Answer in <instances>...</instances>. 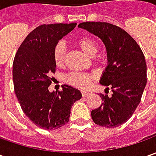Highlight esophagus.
Returning <instances> with one entry per match:
<instances>
[{
	"label": "esophagus",
	"mask_w": 156,
	"mask_h": 156,
	"mask_svg": "<svg viewBox=\"0 0 156 156\" xmlns=\"http://www.w3.org/2000/svg\"><path fill=\"white\" fill-rule=\"evenodd\" d=\"M87 94H89V93L87 92V91H81V95H82L83 97H86Z\"/></svg>",
	"instance_id": "esophagus-1"
}]
</instances>
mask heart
<instances>
[{"instance_id": "b5f03b06", "label": "heart", "mask_w": 156, "mask_h": 156, "mask_svg": "<svg viewBox=\"0 0 156 156\" xmlns=\"http://www.w3.org/2000/svg\"><path fill=\"white\" fill-rule=\"evenodd\" d=\"M76 45L84 52L87 55L94 56L98 51V43L90 37H81L76 40ZM53 60L55 64L61 67L64 64L66 57V48L62 41L57 42L54 46L53 52ZM94 79V75L92 74L81 73V72H71L64 77V81L69 85L74 86L78 88H86L89 86L90 82Z\"/></svg>"}]
</instances>
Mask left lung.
<instances>
[{
  "instance_id": "1",
  "label": "left lung",
  "mask_w": 156,
  "mask_h": 156,
  "mask_svg": "<svg viewBox=\"0 0 156 156\" xmlns=\"http://www.w3.org/2000/svg\"><path fill=\"white\" fill-rule=\"evenodd\" d=\"M78 27L100 37L108 53V65L100 83L111 88L113 94H100L102 102L92 110V119L101 127L116 128L132 116L141 101L147 83L145 56L136 41L116 25L87 21Z\"/></svg>"
}]
</instances>
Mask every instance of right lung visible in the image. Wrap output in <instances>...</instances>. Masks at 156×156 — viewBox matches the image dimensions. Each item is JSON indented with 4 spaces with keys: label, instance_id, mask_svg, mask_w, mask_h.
Here are the masks:
<instances>
[{
    "label": "right lung",
    "instance_id": "add662e5",
    "mask_svg": "<svg viewBox=\"0 0 156 156\" xmlns=\"http://www.w3.org/2000/svg\"><path fill=\"white\" fill-rule=\"evenodd\" d=\"M75 26V22L40 25L27 34L15 54V94L24 114L41 129H56L69 122L72 106L81 98L78 89L65 84L62 91H48L56 68L54 46Z\"/></svg>",
    "mask_w": 156,
    "mask_h": 156
}]
</instances>
